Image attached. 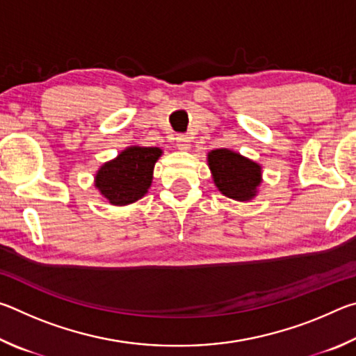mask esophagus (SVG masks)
<instances>
[{"label": "esophagus", "instance_id": "esophagus-1", "mask_svg": "<svg viewBox=\"0 0 356 356\" xmlns=\"http://www.w3.org/2000/svg\"><path fill=\"white\" fill-rule=\"evenodd\" d=\"M176 144L180 150H186L190 147V138L188 135H177L176 136Z\"/></svg>", "mask_w": 356, "mask_h": 356}]
</instances>
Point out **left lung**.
Segmentation results:
<instances>
[{
    "mask_svg": "<svg viewBox=\"0 0 356 356\" xmlns=\"http://www.w3.org/2000/svg\"><path fill=\"white\" fill-rule=\"evenodd\" d=\"M213 182L222 195L236 201H250L262 182L256 161L229 149H215L207 155Z\"/></svg>",
    "mask_w": 356,
    "mask_h": 356,
    "instance_id": "left-lung-1",
    "label": "left lung"
}]
</instances>
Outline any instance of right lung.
Masks as SVG:
<instances>
[{
	"mask_svg": "<svg viewBox=\"0 0 356 356\" xmlns=\"http://www.w3.org/2000/svg\"><path fill=\"white\" fill-rule=\"evenodd\" d=\"M159 147L131 146L106 161L95 174V186L113 206H127L146 195L152 184Z\"/></svg>",
	"mask_w": 356,
	"mask_h": 356,
	"instance_id": "1",
	"label": "right lung"
}]
</instances>
